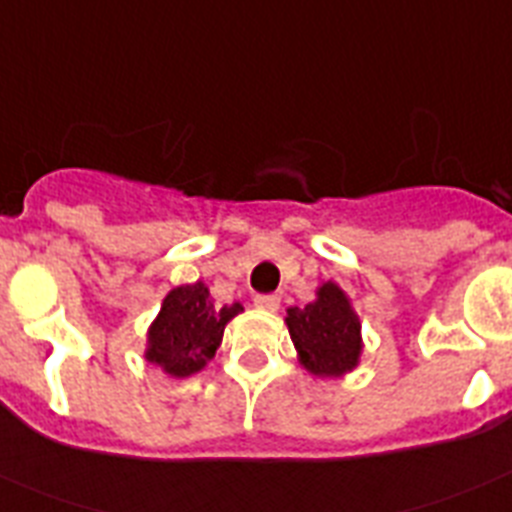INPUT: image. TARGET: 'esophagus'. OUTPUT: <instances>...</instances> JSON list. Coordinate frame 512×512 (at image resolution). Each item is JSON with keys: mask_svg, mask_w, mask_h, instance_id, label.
Returning a JSON list of instances; mask_svg holds the SVG:
<instances>
[{"mask_svg": "<svg viewBox=\"0 0 512 512\" xmlns=\"http://www.w3.org/2000/svg\"><path fill=\"white\" fill-rule=\"evenodd\" d=\"M253 306L261 308V311H277L280 308V298L277 295H256Z\"/></svg>", "mask_w": 512, "mask_h": 512, "instance_id": "esophagus-1", "label": "esophagus"}]
</instances>
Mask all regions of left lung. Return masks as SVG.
<instances>
[{
    "label": "left lung",
    "mask_w": 512,
    "mask_h": 512,
    "mask_svg": "<svg viewBox=\"0 0 512 512\" xmlns=\"http://www.w3.org/2000/svg\"><path fill=\"white\" fill-rule=\"evenodd\" d=\"M285 324L298 350V363L308 374L337 379L361 363V319L337 282H322L314 301L303 308H287Z\"/></svg>",
    "instance_id": "8db88e82"
}]
</instances>
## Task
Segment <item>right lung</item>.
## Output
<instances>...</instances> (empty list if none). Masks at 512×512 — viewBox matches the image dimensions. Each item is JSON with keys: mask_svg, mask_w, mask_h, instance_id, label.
Returning a JSON list of instances; mask_svg holds the SVG:
<instances>
[{"mask_svg": "<svg viewBox=\"0 0 512 512\" xmlns=\"http://www.w3.org/2000/svg\"><path fill=\"white\" fill-rule=\"evenodd\" d=\"M240 311V303L217 306L201 280L172 287L146 332L143 358L172 379L193 377L214 358L227 322Z\"/></svg>", "mask_w": 512, "mask_h": 512, "instance_id": "obj_1", "label": "right lung"}]
</instances>
